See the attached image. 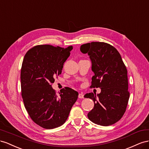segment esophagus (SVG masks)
<instances>
[{"label": "esophagus", "instance_id": "34e87169", "mask_svg": "<svg viewBox=\"0 0 149 149\" xmlns=\"http://www.w3.org/2000/svg\"><path fill=\"white\" fill-rule=\"evenodd\" d=\"M79 98L80 99H84V94L82 93H80L79 94Z\"/></svg>", "mask_w": 149, "mask_h": 149}]
</instances>
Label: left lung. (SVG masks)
<instances>
[{
	"mask_svg": "<svg viewBox=\"0 0 149 149\" xmlns=\"http://www.w3.org/2000/svg\"><path fill=\"white\" fill-rule=\"evenodd\" d=\"M80 50L87 53L92 61L94 75L91 87L101 88L97 96L92 92L84 95L94 102L93 109L87 114L88 119L97 125H112L124 116L129 102L127 68L118 50L105 42L85 44Z\"/></svg>",
	"mask_w": 149,
	"mask_h": 149,
	"instance_id": "left-lung-1",
	"label": "left lung"
}]
</instances>
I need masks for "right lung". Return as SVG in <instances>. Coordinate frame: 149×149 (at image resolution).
<instances>
[{"label":"right lung","mask_w":149,"mask_h":149,"mask_svg":"<svg viewBox=\"0 0 149 149\" xmlns=\"http://www.w3.org/2000/svg\"><path fill=\"white\" fill-rule=\"evenodd\" d=\"M73 47L39 45L25 54L20 72L21 93L25 109L38 125L52 129L67 120L79 93L68 87L57 95L52 87L62 73L63 63Z\"/></svg>","instance_id":"obj_1"}]
</instances>
